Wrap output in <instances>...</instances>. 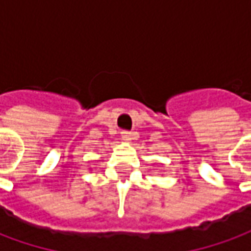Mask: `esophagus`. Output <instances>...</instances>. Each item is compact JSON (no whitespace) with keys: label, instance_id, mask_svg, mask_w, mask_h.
<instances>
[{"label":"esophagus","instance_id":"obj_1","mask_svg":"<svg viewBox=\"0 0 251 251\" xmlns=\"http://www.w3.org/2000/svg\"><path fill=\"white\" fill-rule=\"evenodd\" d=\"M121 134H122V138H124V141H131L133 140V133L127 130L121 131Z\"/></svg>","mask_w":251,"mask_h":251}]
</instances>
